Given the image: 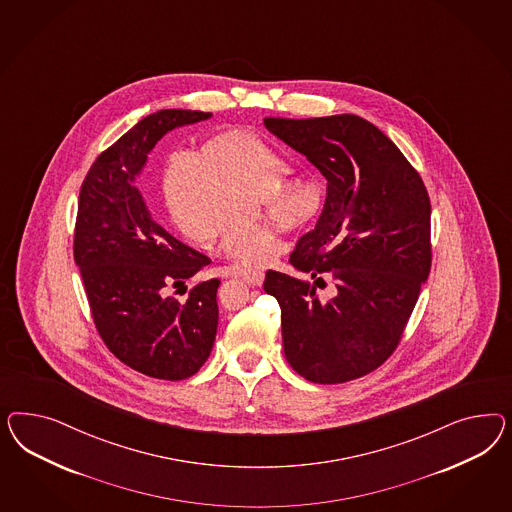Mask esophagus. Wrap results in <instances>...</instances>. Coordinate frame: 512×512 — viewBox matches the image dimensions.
<instances>
[{
    "instance_id": "1",
    "label": "esophagus",
    "mask_w": 512,
    "mask_h": 512,
    "mask_svg": "<svg viewBox=\"0 0 512 512\" xmlns=\"http://www.w3.org/2000/svg\"><path fill=\"white\" fill-rule=\"evenodd\" d=\"M244 279L248 281L249 285H253V287H261L264 281L263 272H249L244 276Z\"/></svg>"
}]
</instances>
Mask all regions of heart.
I'll list each match as a JSON object with an SVG mask.
<instances>
[{
    "mask_svg": "<svg viewBox=\"0 0 512 512\" xmlns=\"http://www.w3.org/2000/svg\"><path fill=\"white\" fill-rule=\"evenodd\" d=\"M281 157L246 129H227L197 148L172 146L159 165V193L172 225L191 240L214 238L217 251L246 270L278 263L285 242L246 221L251 201L263 199L279 231L308 223L323 202V186L310 174L278 180Z\"/></svg>",
    "mask_w": 512,
    "mask_h": 512,
    "instance_id": "obj_1",
    "label": "heart"
}]
</instances>
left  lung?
<instances>
[{
  "label": "left lung",
  "instance_id": "8db88e82",
  "mask_svg": "<svg viewBox=\"0 0 512 512\" xmlns=\"http://www.w3.org/2000/svg\"><path fill=\"white\" fill-rule=\"evenodd\" d=\"M210 116L167 109L142 118L95 159L78 197L75 263L95 326L114 357L155 379L182 381L210 357L219 279L195 285L186 302L163 295L210 259L155 223L135 180L167 133Z\"/></svg>",
  "mask_w": 512,
  "mask_h": 512
}]
</instances>
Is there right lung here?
Returning <instances> with one entry per match:
<instances>
[{
    "label": "right lung",
    "mask_w": 512,
    "mask_h": 512,
    "mask_svg": "<svg viewBox=\"0 0 512 512\" xmlns=\"http://www.w3.org/2000/svg\"><path fill=\"white\" fill-rule=\"evenodd\" d=\"M264 127L328 182L315 229L289 261L332 279L336 295L321 300L308 281L276 270L264 278L281 308L285 358L311 383L353 381L394 353L430 274L428 191L398 146L355 114L266 118Z\"/></svg>",
    "instance_id": "right-lung-1"
}]
</instances>
